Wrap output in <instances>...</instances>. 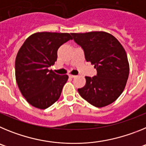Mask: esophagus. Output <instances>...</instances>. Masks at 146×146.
<instances>
[{"mask_svg":"<svg viewBox=\"0 0 146 146\" xmlns=\"http://www.w3.org/2000/svg\"><path fill=\"white\" fill-rule=\"evenodd\" d=\"M77 76L76 75H73V74H69V77H71V78H74V77H76Z\"/></svg>","mask_w":146,"mask_h":146,"instance_id":"esophagus-1","label":"esophagus"}]
</instances>
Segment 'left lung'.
Masks as SVG:
<instances>
[{
    "instance_id": "left-lung-1",
    "label": "left lung",
    "mask_w": 146,
    "mask_h": 146,
    "mask_svg": "<svg viewBox=\"0 0 146 146\" xmlns=\"http://www.w3.org/2000/svg\"><path fill=\"white\" fill-rule=\"evenodd\" d=\"M71 35L84 50L86 61L91 62L97 71L96 76L86 77L84 87L77 89L80 95L96 108L112 104L124 90L129 74L124 48L115 37L107 32Z\"/></svg>"
}]
</instances>
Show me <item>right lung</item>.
<instances>
[{
	"label": "right lung",
	"mask_w": 146,
	"mask_h": 146,
	"mask_svg": "<svg viewBox=\"0 0 146 146\" xmlns=\"http://www.w3.org/2000/svg\"><path fill=\"white\" fill-rule=\"evenodd\" d=\"M72 39L68 33L38 32L31 35L19 50L15 77L22 95L34 108L46 109L59 99L68 75L48 68L57 60L59 47Z\"/></svg>",
	"instance_id": "add662e5"
}]
</instances>
